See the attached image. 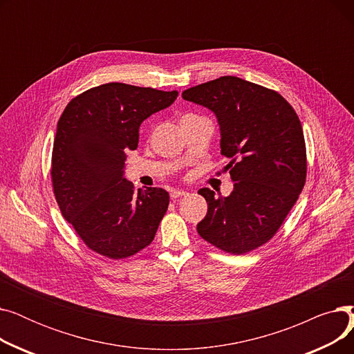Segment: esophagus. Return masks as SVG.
<instances>
[{"mask_svg":"<svg viewBox=\"0 0 354 354\" xmlns=\"http://www.w3.org/2000/svg\"><path fill=\"white\" fill-rule=\"evenodd\" d=\"M185 195H188V192L183 191V189H175V191L171 192V198H172V199H178V198H182V196H185Z\"/></svg>","mask_w":354,"mask_h":354,"instance_id":"obj_1","label":"esophagus"}]
</instances>
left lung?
I'll use <instances>...</instances> for the list:
<instances>
[{
  "label": "left lung",
  "instance_id": "obj_1",
  "mask_svg": "<svg viewBox=\"0 0 354 354\" xmlns=\"http://www.w3.org/2000/svg\"><path fill=\"white\" fill-rule=\"evenodd\" d=\"M214 111L221 153L234 183L228 196L198 191L208 203L198 234L230 254H245L270 241L301 194L307 175L303 127L291 104L274 90L224 76L182 93Z\"/></svg>",
  "mask_w": 354,
  "mask_h": 354
}]
</instances>
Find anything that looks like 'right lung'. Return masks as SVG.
Returning <instances> with one entry per match:
<instances>
[{
    "mask_svg": "<svg viewBox=\"0 0 354 354\" xmlns=\"http://www.w3.org/2000/svg\"><path fill=\"white\" fill-rule=\"evenodd\" d=\"M178 91L106 83L74 97L57 123L51 180L63 216L95 252L120 259L152 243L169 205L162 188L135 191L126 152L145 119L169 107Z\"/></svg>",
    "mask_w": 354,
    "mask_h": 354,
    "instance_id": "add662e5",
    "label": "right lung"
}]
</instances>
